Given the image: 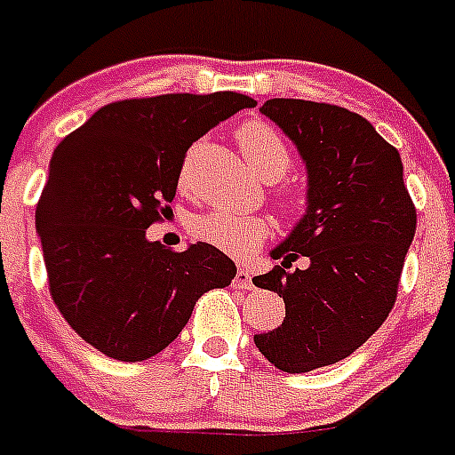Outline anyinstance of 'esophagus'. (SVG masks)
<instances>
[{"label": "esophagus", "instance_id": "1", "mask_svg": "<svg viewBox=\"0 0 455 455\" xmlns=\"http://www.w3.org/2000/svg\"><path fill=\"white\" fill-rule=\"evenodd\" d=\"M235 287L239 289H255V284H252V273L248 271V267H239L236 268V275H235Z\"/></svg>", "mask_w": 455, "mask_h": 455}]
</instances>
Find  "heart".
Listing matches in <instances>:
<instances>
[{"label":"heart","mask_w":455,"mask_h":455,"mask_svg":"<svg viewBox=\"0 0 455 455\" xmlns=\"http://www.w3.org/2000/svg\"><path fill=\"white\" fill-rule=\"evenodd\" d=\"M236 140L246 156L248 166L267 182H275L291 166V155L283 136L262 120H251L236 130ZM287 207H296L299 198L289 193ZM193 232L203 241L230 255H248L264 241L268 232L267 219L257 214H243L235 209H214L193 220Z\"/></svg>","instance_id":"1"}]
</instances>
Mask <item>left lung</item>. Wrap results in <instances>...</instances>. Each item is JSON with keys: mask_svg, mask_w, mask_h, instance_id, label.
Instances as JSON below:
<instances>
[{"mask_svg": "<svg viewBox=\"0 0 455 455\" xmlns=\"http://www.w3.org/2000/svg\"><path fill=\"white\" fill-rule=\"evenodd\" d=\"M291 140L307 171L305 214L271 251L255 287L284 299V321L255 335L287 373L328 367L360 348L387 319L417 228L396 148L363 116L335 104L267 100L259 107ZM299 256L307 269L286 268Z\"/></svg>", "mask_w": 455, "mask_h": 455, "instance_id": "left-lung-1", "label": "left lung"}]
</instances>
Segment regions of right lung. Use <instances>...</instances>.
Wrapping results in <instances>:
<instances>
[{"label": "right lung", "instance_id": "1", "mask_svg": "<svg viewBox=\"0 0 455 455\" xmlns=\"http://www.w3.org/2000/svg\"><path fill=\"white\" fill-rule=\"evenodd\" d=\"M255 104L232 91L123 100L56 146L36 232L56 307L104 355H156L204 291L235 280V262L212 243L175 252L146 230L175 198L193 140Z\"/></svg>", "mask_w": 455, "mask_h": 455}]
</instances>
